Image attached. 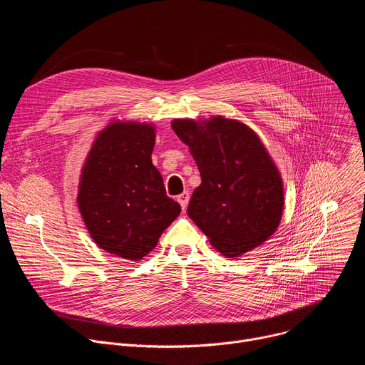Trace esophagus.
<instances>
[{"mask_svg":"<svg viewBox=\"0 0 365 365\" xmlns=\"http://www.w3.org/2000/svg\"><path fill=\"white\" fill-rule=\"evenodd\" d=\"M189 199H190L189 192H183V193H180V195L178 196V202L180 203V206H182V210H183V211L186 210V206H187V203H189Z\"/></svg>","mask_w":365,"mask_h":365,"instance_id":"1","label":"esophagus"}]
</instances>
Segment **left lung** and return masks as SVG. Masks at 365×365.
I'll return each instance as SVG.
<instances>
[{"instance_id": "obj_1", "label": "left lung", "mask_w": 365, "mask_h": 365, "mask_svg": "<svg viewBox=\"0 0 365 365\" xmlns=\"http://www.w3.org/2000/svg\"><path fill=\"white\" fill-rule=\"evenodd\" d=\"M172 128L189 145L200 172L187 215L224 255L262 245L279 227L283 185L257 134L235 120H175Z\"/></svg>"}]
</instances>
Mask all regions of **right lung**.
Here are the masks:
<instances>
[{
  "label": "right lung",
  "instance_id": "1",
  "mask_svg": "<svg viewBox=\"0 0 365 365\" xmlns=\"http://www.w3.org/2000/svg\"><path fill=\"white\" fill-rule=\"evenodd\" d=\"M154 128L115 123L101 131L82 170L78 203L93 241L111 254L140 259L180 214L151 163Z\"/></svg>",
  "mask_w": 365,
  "mask_h": 365
}]
</instances>
